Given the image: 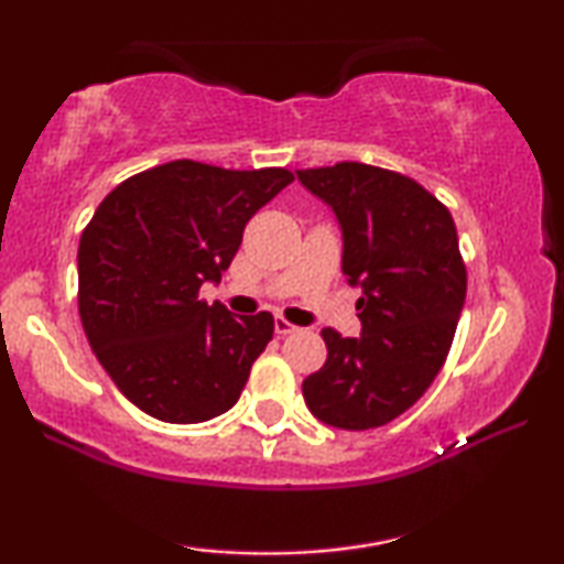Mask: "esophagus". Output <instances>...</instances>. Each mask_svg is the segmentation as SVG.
<instances>
[{
	"label": "esophagus",
	"mask_w": 564,
	"mask_h": 564,
	"mask_svg": "<svg viewBox=\"0 0 564 564\" xmlns=\"http://www.w3.org/2000/svg\"><path fill=\"white\" fill-rule=\"evenodd\" d=\"M295 326H292V323L288 321V318H282V315H276L274 318V334L276 336H288V334H295Z\"/></svg>",
	"instance_id": "34e87169"
}]
</instances>
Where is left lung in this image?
<instances>
[{"label":"left lung","instance_id":"1","mask_svg":"<svg viewBox=\"0 0 564 564\" xmlns=\"http://www.w3.org/2000/svg\"><path fill=\"white\" fill-rule=\"evenodd\" d=\"M303 187L334 210L341 272L361 288V334L323 328L328 359L303 398L334 429H377L405 413L436 380L465 305L467 272L446 207L411 176L341 161L300 169Z\"/></svg>","mask_w":564,"mask_h":564}]
</instances>
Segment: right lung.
<instances>
[{
    "label": "right lung",
    "mask_w": 564,
    "mask_h": 564,
    "mask_svg": "<svg viewBox=\"0 0 564 564\" xmlns=\"http://www.w3.org/2000/svg\"><path fill=\"white\" fill-rule=\"evenodd\" d=\"M288 169L234 172L180 159L107 195L79 241V315L99 365L143 413L203 423L230 411L272 341V313L234 315L197 297L220 282Z\"/></svg>",
    "instance_id": "obj_1"
}]
</instances>
